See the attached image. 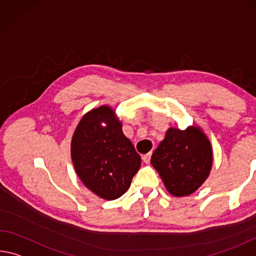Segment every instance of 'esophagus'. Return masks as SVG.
<instances>
[{
    "mask_svg": "<svg viewBox=\"0 0 256 256\" xmlns=\"http://www.w3.org/2000/svg\"><path fill=\"white\" fill-rule=\"evenodd\" d=\"M150 158H152V152H148L142 156V160L146 164H148V163H150Z\"/></svg>",
    "mask_w": 256,
    "mask_h": 256,
    "instance_id": "34e87169",
    "label": "esophagus"
}]
</instances>
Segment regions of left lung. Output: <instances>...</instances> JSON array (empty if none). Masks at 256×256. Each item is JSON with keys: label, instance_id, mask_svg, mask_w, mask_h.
<instances>
[{"label": "left lung", "instance_id": "left-lung-1", "mask_svg": "<svg viewBox=\"0 0 256 256\" xmlns=\"http://www.w3.org/2000/svg\"><path fill=\"white\" fill-rule=\"evenodd\" d=\"M150 162L170 194L176 197L188 196L208 176L212 148L208 138L197 128L186 131L171 128Z\"/></svg>", "mask_w": 256, "mask_h": 256}]
</instances>
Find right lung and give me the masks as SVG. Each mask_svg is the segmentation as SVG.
Segmentation results:
<instances>
[{"label": "right lung", "mask_w": 256, "mask_h": 256, "mask_svg": "<svg viewBox=\"0 0 256 256\" xmlns=\"http://www.w3.org/2000/svg\"><path fill=\"white\" fill-rule=\"evenodd\" d=\"M72 158L83 184L108 200L126 192L141 165L139 154L107 106L93 109L80 120L72 140Z\"/></svg>", "instance_id": "1"}]
</instances>
